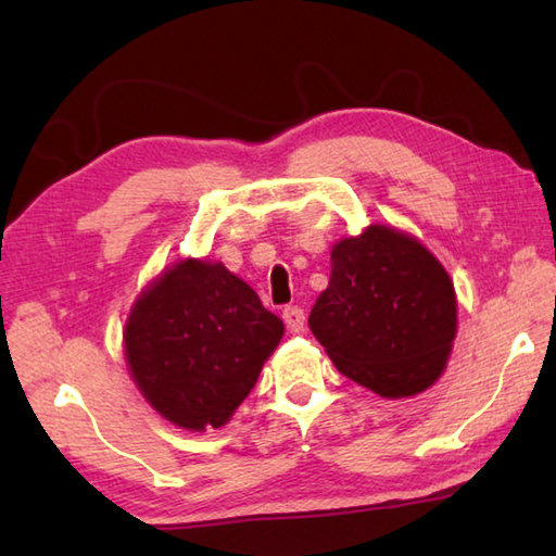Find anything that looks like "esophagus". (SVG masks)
<instances>
[{"instance_id":"esophagus-1","label":"esophagus","mask_w":556,"mask_h":556,"mask_svg":"<svg viewBox=\"0 0 556 556\" xmlns=\"http://www.w3.org/2000/svg\"><path fill=\"white\" fill-rule=\"evenodd\" d=\"M281 317H285V323H287L291 332H301V329H303L305 313H303L301 305H287V308L281 311Z\"/></svg>"}]
</instances>
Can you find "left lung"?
<instances>
[{"label": "left lung", "mask_w": 556, "mask_h": 556, "mask_svg": "<svg viewBox=\"0 0 556 556\" xmlns=\"http://www.w3.org/2000/svg\"><path fill=\"white\" fill-rule=\"evenodd\" d=\"M308 325L341 375L387 399L442 375L456 337V293L428 248L372 224L332 248V277Z\"/></svg>", "instance_id": "8db88e82"}]
</instances>
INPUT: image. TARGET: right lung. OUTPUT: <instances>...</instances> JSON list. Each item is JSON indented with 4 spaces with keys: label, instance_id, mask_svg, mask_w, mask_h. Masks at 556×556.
Returning <instances> with one entry per match:
<instances>
[{
    "label": "right lung",
    "instance_id": "add662e5",
    "mask_svg": "<svg viewBox=\"0 0 556 556\" xmlns=\"http://www.w3.org/2000/svg\"><path fill=\"white\" fill-rule=\"evenodd\" d=\"M285 325L222 263L184 260L143 291L126 361L150 406L186 430L222 428L251 394Z\"/></svg>",
    "mask_w": 556,
    "mask_h": 556
}]
</instances>
